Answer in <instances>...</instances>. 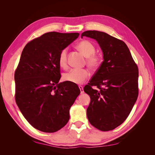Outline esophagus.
<instances>
[{"label":"esophagus","mask_w":155,"mask_h":155,"mask_svg":"<svg viewBox=\"0 0 155 155\" xmlns=\"http://www.w3.org/2000/svg\"><path fill=\"white\" fill-rule=\"evenodd\" d=\"M79 89H80L81 94H83V93L84 92V91H83V87L82 86H81V85H79Z\"/></svg>","instance_id":"1"}]
</instances>
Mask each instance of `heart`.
I'll return each mask as SVG.
<instances>
[{
  "label": "heart",
  "instance_id": "1",
  "mask_svg": "<svg viewBox=\"0 0 155 155\" xmlns=\"http://www.w3.org/2000/svg\"><path fill=\"white\" fill-rule=\"evenodd\" d=\"M78 48L87 56V63L92 69H97L101 64V58L99 55L95 54L96 47L91 41L83 40L77 45ZM68 49L65 48L60 51L58 58L59 66L63 68H67ZM89 76L88 70L86 68H72L69 72L64 73L63 79L65 81L76 84H81L85 81Z\"/></svg>",
  "mask_w": 155,
  "mask_h": 155
}]
</instances>
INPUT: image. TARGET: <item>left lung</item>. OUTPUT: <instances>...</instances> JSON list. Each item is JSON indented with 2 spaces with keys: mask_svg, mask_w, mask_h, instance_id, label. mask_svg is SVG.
I'll use <instances>...</instances> for the list:
<instances>
[{
  "mask_svg": "<svg viewBox=\"0 0 155 155\" xmlns=\"http://www.w3.org/2000/svg\"><path fill=\"white\" fill-rule=\"evenodd\" d=\"M83 36L97 41L104 59L84 87L91 97L87 118L97 129L113 130L124 123L137 100L138 68L123 41L95 30L84 31Z\"/></svg>",
  "mask_w": 155,
  "mask_h": 155,
  "instance_id": "1",
  "label": "left lung"
}]
</instances>
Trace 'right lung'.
<instances>
[{
    "label": "right lung",
    "mask_w": 155,
    "mask_h": 155,
    "mask_svg": "<svg viewBox=\"0 0 155 155\" xmlns=\"http://www.w3.org/2000/svg\"><path fill=\"white\" fill-rule=\"evenodd\" d=\"M79 33L51 31L31 40L23 49L15 72V101L29 124L54 133L67 124L69 110L80 90L76 83H59L60 51Z\"/></svg>",
    "instance_id": "add662e5"
}]
</instances>
